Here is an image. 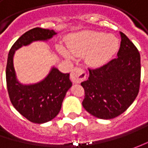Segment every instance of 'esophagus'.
<instances>
[{"instance_id":"esophagus-1","label":"esophagus","mask_w":148,"mask_h":148,"mask_svg":"<svg viewBox=\"0 0 148 148\" xmlns=\"http://www.w3.org/2000/svg\"><path fill=\"white\" fill-rule=\"evenodd\" d=\"M86 77V73L81 67H75L71 73V80L74 83H81Z\"/></svg>"}]
</instances>
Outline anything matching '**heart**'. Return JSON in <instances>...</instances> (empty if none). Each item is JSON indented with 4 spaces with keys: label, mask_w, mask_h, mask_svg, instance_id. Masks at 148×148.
<instances>
[{
    "label": "heart",
    "mask_w": 148,
    "mask_h": 148,
    "mask_svg": "<svg viewBox=\"0 0 148 148\" xmlns=\"http://www.w3.org/2000/svg\"><path fill=\"white\" fill-rule=\"evenodd\" d=\"M68 50L59 47L60 53L71 59L73 55L86 53V59L90 65L98 66L106 63L119 49V40L112 34L104 32L83 31L71 35L67 41Z\"/></svg>",
    "instance_id": "1"
}]
</instances>
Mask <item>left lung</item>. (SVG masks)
Masks as SVG:
<instances>
[{"instance_id": "left-lung-1", "label": "left lung", "mask_w": 148, "mask_h": 148, "mask_svg": "<svg viewBox=\"0 0 148 148\" xmlns=\"http://www.w3.org/2000/svg\"><path fill=\"white\" fill-rule=\"evenodd\" d=\"M118 58L97 69H89V77L81 83L85 90L82 105L91 115L111 119L133 104L139 91L140 54L134 44L120 32Z\"/></svg>"}]
</instances>
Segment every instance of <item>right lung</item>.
<instances>
[{"instance_id":"add662e5","label":"right lung","mask_w":148,"mask_h":148,"mask_svg":"<svg viewBox=\"0 0 148 148\" xmlns=\"http://www.w3.org/2000/svg\"><path fill=\"white\" fill-rule=\"evenodd\" d=\"M57 33L54 30L34 28L25 33L10 50L6 65V84L9 96L15 110L34 123L49 122L57 116L67 90L72 83L69 73H62L53 66L48 76L34 84H22L14 67V53L23 46L35 41H48Z\"/></svg>"}]
</instances>
